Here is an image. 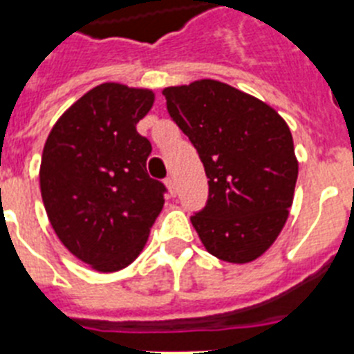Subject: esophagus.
Listing matches in <instances>:
<instances>
[{"mask_svg": "<svg viewBox=\"0 0 354 354\" xmlns=\"http://www.w3.org/2000/svg\"><path fill=\"white\" fill-rule=\"evenodd\" d=\"M165 185H167V189H169V194H171V196H174V194H176V182H174V178L172 176H169L165 180Z\"/></svg>", "mask_w": 354, "mask_h": 354, "instance_id": "obj_1", "label": "esophagus"}]
</instances>
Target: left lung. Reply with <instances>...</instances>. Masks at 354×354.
I'll use <instances>...</instances> for the list:
<instances>
[{"label": "left lung", "mask_w": 354, "mask_h": 354, "mask_svg": "<svg viewBox=\"0 0 354 354\" xmlns=\"http://www.w3.org/2000/svg\"><path fill=\"white\" fill-rule=\"evenodd\" d=\"M163 95L209 183L207 204L191 216L200 241L226 263L255 261L275 242L294 200L290 128L266 102L218 80L171 86Z\"/></svg>", "instance_id": "left-lung-1"}]
</instances>
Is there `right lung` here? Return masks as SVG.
<instances>
[{
	"mask_svg": "<svg viewBox=\"0 0 354 354\" xmlns=\"http://www.w3.org/2000/svg\"><path fill=\"white\" fill-rule=\"evenodd\" d=\"M154 93L104 82L62 113L47 136L40 191L64 246L97 272L127 268L163 209L165 185L147 172L152 145L136 124Z\"/></svg>",
	"mask_w": 354,
	"mask_h": 354,
	"instance_id": "add662e5",
	"label": "right lung"
}]
</instances>
